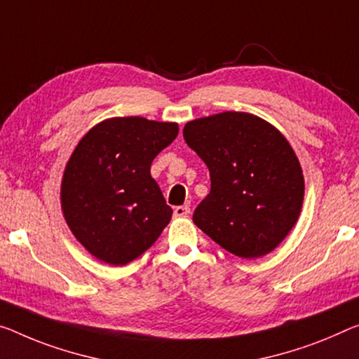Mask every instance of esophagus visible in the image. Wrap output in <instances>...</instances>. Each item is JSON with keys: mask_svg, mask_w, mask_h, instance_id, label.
I'll list each match as a JSON object with an SVG mask.
<instances>
[{"mask_svg": "<svg viewBox=\"0 0 359 359\" xmlns=\"http://www.w3.org/2000/svg\"><path fill=\"white\" fill-rule=\"evenodd\" d=\"M189 207L187 205H180V207H176L175 210H173V215L175 217H178V218H184V217H187V215H189Z\"/></svg>", "mask_w": 359, "mask_h": 359, "instance_id": "obj_1", "label": "esophagus"}]
</instances>
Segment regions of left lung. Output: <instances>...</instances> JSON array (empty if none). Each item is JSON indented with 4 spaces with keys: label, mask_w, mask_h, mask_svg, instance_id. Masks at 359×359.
<instances>
[{
    "label": "left lung",
    "mask_w": 359,
    "mask_h": 359,
    "mask_svg": "<svg viewBox=\"0 0 359 359\" xmlns=\"http://www.w3.org/2000/svg\"><path fill=\"white\" fill-rule=\"evenodd\" d=\"M184 141L210 172L192 222L236 257L274 250L294 228L305 181L294 149L257 115L222 112L187 122Z\"/></svg>",
    "instance_id": "8db88e82"
}]
</instances>
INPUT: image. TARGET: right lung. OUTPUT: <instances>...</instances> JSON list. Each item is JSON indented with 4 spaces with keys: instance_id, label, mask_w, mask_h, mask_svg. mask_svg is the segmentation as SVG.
Wrapping results in <instances>:
<instances>
[{
    "instance_id": "add662e5",
    "label": "right lung",
    "mask_w": 359,
    "mask_h": 359,
    "mask_svg": "<svg viewBox=\"0 0 359 359\" xmlns=\"http://www.w3.org/2000/svg\"><path fill=\"white\" fill-rule=\"evenodd\" d=\"M178 136V123L114 117L88 131L65 165L64 218L76 241L104 263L133 262L172 219L151 176L157 154Z\"/></svg>"
}]
</instances>
